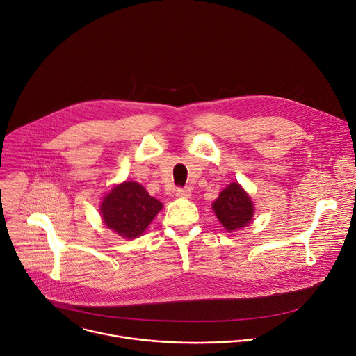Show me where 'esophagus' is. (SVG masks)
<instances>
[{"label": "esophagus", "instance_id": "34e87169", "mask_svg": "<svg viewBox=\"0 0 356 356\" xmlns=\"http://www.w3.org/2000/svg\"><path fill=\"white\" fill-rule=\"evenodd\" d=\"M192 193H191V189L189 188H178L177 189V196H179V198H189Z\"/></svg>", "mask_w": 356, "mask_h": 356}]
</instances>
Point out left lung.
I'll return each mask as SVG.
<instances>
[{
    "label": "left lung",
    "mask_w": 356,
    "mask_h": 356,
    "mask_svg": "<svg viewBox=\"0 0 356 356\" xmlns=\"http://www.w3.org/2000/svg\"><path fill=\"white\" fill-rule=\"evenodd\" d=\"M212 208L227 232L248 226L254 212L249 195L238 182H232L225 188L219 193V198L213 202Z\"/></svg>",
    "instance_id": "8db88e82"
}]
</instances>
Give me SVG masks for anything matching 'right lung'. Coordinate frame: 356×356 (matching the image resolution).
Instances as JSON below:
<instances>
[{
	"instance_id": "right-lung-1",
	"label": "right lung",
	"mask_w": 356,
	"mask_h": 356,
	"mask_svg": "<svg viewBox=\"0 0 356 356\" xmlns=\"http://www.w3.org/2000/svg\"><path fill=\"white\" fill-rule=\"evenodd\" d=\"M163 204L149 196L138 182H123L111 189L102 202V216L107 227L126 239L140 236Z\"/></svg>"
}]
</instances>
